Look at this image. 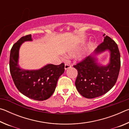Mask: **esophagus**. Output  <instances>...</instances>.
<instances>
[{"label":"esophagus","mask_w":129,"mask_h":129,"mask_svg":"<svg viewBox=\"0 0 129 129\" xmlns=\"http://www.w3.org/2000/svg\"><path fill=\"white\" fill-rule=\"evenodd\" d=\"M72 65H70V64H65V69L67 70L68 69L70 68H71Z\"/></svg>","instance_id":"1"}]
</instances>
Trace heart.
Instances as JSON below:
<instances>
[{
	"label": "heart",
	"instance_id": "heart-1",
	"mask_svg": "<svg viewBox=\"0 0 129 129\" xmlns=\"http://www.w3.org/2000/svg\"><path fill=\"white\" fill-rule=\"evenodd\" d=\"M91 48H92V45H90V47H89V49H91ZM77 50L73 49V50H71V51L69 52L68 54H69V56H74L76 55V54L77 53ZM85 57V54H83V55L80 56V60L82 59V58H84Z\"/></svg>",
	"mask_w": 129,
	"mask_h": 129
}]
</instances>
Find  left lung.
<instances>
[{"instance_id": "8db88e82", "label": "left lung", "mask_w": 129, "mask_h": 129, "mask_svg": "<svg viewBox=\"0 0 129 129\" xmlns=\"http://www.w3.org/2000/svg\"><path fill=\"white\" fill-rule=\"evenodd\" d=\"M104 36V42L95 49L94 55L109 50L111 55L108 65L99 64L97 59L90 55L73 66L78 72L76 89L86 99H94L106 93L114 86L119 75L121 60L118 47L110 37L105 34Z\"/></svg>"}]
</instances>
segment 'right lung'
<instances>
[{"mask_svg": "<svg viewBox=\"0 0 129 129\" xmlns=\"http://www.w3.org/2000/svg\"><path fill=\"white\" fill-rule=\"evenodd\" d=\"M31 35L23 36L15 43L10 52V70L15 86L27 97L38 101L48 99L55 90L57 82L64 72V63L48 64L38 70H24L19 66V52L21 45L32 41Z\"/></svg>", "mask_w": 129, "mask_h": 129, "instance_id": "obj_1", "label": "right lung"}]
</instances>
